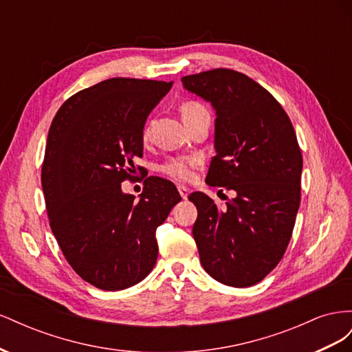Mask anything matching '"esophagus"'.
<instances>
[{
	"label": "esophagus",
	"instance_id": "1",
	"mask_svg": "<svg viewBox=\"0 0 352 352\" xmlns=\"http://www.w3.org/2000/svg\"><path fill=\"white\" fill-rule=\"evenodd\" d=\"M177 190H179L180 197H182L184 199H186V198H188V195H189V189H188L186 186H184V185H179V186H177Z\"/></svg>",
	"mask_w": 352,
	"mask_h": 352
}]
</instances>
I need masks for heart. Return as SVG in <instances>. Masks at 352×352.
<instances>
[{
    "label": "heart",
    "mask_w": 352,
    "mask_h": 352,
    "mask_svg": "<svg viewBox=\"0 0 352 352\" xmlns=\"http://www.w3.org/2000/svg\"><path fill=\"white\" fill-rule=\"evenodd\" d=\"M180 114H182V119H190V117L201 116V114H208L207 109L204 105L197 102V101H188L182 104L180 107ZM148 133H150V129L144 131V136L146 138ZM201 164V158L199 157H175L170 158L162 166V172L167 175L168 177H172L175 180H179V182H188V180L192 179L194 176V170Z\"/></svg>",
    "instance_id": "heart-1"
}]
</instances>
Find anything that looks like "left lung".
<instances>
[{"instance_id":"left-lung-1","label":"left lung","mask_w":352,"mask_h":352,"mask_svg":"<svg viewBox=\"0 0 352 352\" xmlns=\"http://www.w3.org/2000/svg\"><path fill=\"white\" fill-rule=\"evenodd\" d=\"M184 88L216 110L214 148L206 182L235 190L219 210L202 192L192 228L202 267L217 282L247 287L282 260L301 201L302 155L289 117L247 74L214 69L182 78Z\"/></svg>"}]
</instances>
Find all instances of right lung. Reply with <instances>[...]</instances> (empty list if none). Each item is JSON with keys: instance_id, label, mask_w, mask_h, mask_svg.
Here are the masks:
<instances>
[{"instance_id": "obj_1", "label": "right lung", "mask_w": 352, "mask_h": 352, "mask_svg": "<svg viewBox=\"0 0 352 352\" xmlns=\"http://www.w3.org/2000/svg\"><path fill=\"white\" fill-rule=\"evenodd\" d=\"M173 82L111 78L79 91L51 123L41 182L52 233L83 280L122 291L145 279L158 255L155 230L182 199L170 180L123 194L142 157L148 114Z\"/></svg>"}]
</instances>
